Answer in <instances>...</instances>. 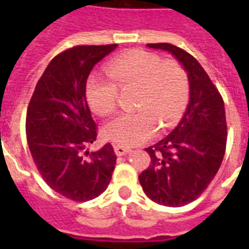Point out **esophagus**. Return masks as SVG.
<instances>
[{"label": "esophagus", "instance_id": "34e87169", "mask_svg": "<svg viewBox=\"0 0 249 249\" xmlns=\"http://www.w3.org/2000/svg\"><path fill=\"white\" fill-rule=\"evenodd\" d=\"M113 150H115V154H116L117 156H123L130 151L129 147H125V146H121V144H116V143L113 144Z\"/></svg>", "mask_w": 249, "mask_h": 249}]
</instances>
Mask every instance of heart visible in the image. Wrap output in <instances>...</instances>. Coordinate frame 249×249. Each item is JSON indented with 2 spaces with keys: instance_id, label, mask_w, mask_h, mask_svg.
Masks as SVG:
<instances>
[{
  "instance_id": "obj_1",
  "label": "heart",
  "mask_w": 249,
  "mask_h": 249,
  "mask_svg": "<svg viewBox=\"0 0 249 249\" xmlns=\"http://www.w3.org/2000/svg\"><path fill=\"white\" fill-rule=\"evenodd\" d=\"M107 79L90 76L86 97L99 116L117 109V91L136 89L130 113L109 121L105 136L119 144L133 146L150 140L156 129L172 128L185 112L190 83L185 67L159 54L130 50L113 58L106 67Z\"/></svg>"
}]
</instances>
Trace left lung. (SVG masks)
Returning a JSON list of instances; mask_svg holds the SVG:
<instances>
[{
    "instance_id": "obj_1",
    "label": "left lung",
    "mask_w": 249,
    "mask_h": 249,
    "mask_svg": "<svg viewBox=\"0 0 249 249\" xmlns=\"http://www.w3.org/2000/svg\"><path fill=\"white\" fill-rule=\"evenodd\" d=\"M169 52L189 75L190 103L170 134L146 148L151 164L140 183L152 201L182 207L200 196L220 169L228 140L224 99L191 54L172 44H147Z\"/></svg>"
}]
</instances>
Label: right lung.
<instances>
[{"label":"right lung","instance_id":"right-lung-1","mask_svg":"<svg viewBox=\"0 0 249 249\" xmlns=\"http://www.w3.org/2000/svg\"><path fill=\"white\" fill-rule=\"evenodd\" d=\"M117 45H79L49 63L29 101L25 132L41 177L55 193L73 201L99 196L116 164L111 143L85 151L97 140L86 101V80L93 67Z\"/></svg>","mask_w":249,"mask_h":249}]
</instances>
